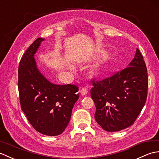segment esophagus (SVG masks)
<instances>
[{
    "label": "esophagus",
    "mask_w": 159,
    "mask_h": 159,
    "mask_svg": "<svg viewBox=\"0 0 159 159\" xmlns=\"http://www.w3.org/2000/svg\"><path fill=\"white\" fill-rule=\"evenodd\" d=\"M80 93L82 95V96H84V95L87 94V93H88V89H86V88H83V89H82L80 90Z\"/></svg>",
    "instance_id": "obj_1"
}]
</instances>
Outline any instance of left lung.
I'll list each match as a JSON object with an SVG mask.
<instances>
[{
  "label": "left lung",
  "instance_id": "obj_1",
  "mask_svg": "<svg viewBox=\"0 0 159 159\" xmlns=\"http://www.w3.org/2000/svg\"><path fill=\"white\" fill-rule=\"evenodd\" d=\"M91 97L96 106L94 118L108 132L131 126L146 103L148 77L139 49L128 67L100 82L92 80Z\"/></svg>",
  "mask_w": 159,
  "mask_h": 159
}]
</instances>
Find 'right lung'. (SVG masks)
<instances>
[{"mask_svg":"<svg viewBox=\"0 0 159 159\" xmlns=\"http://www.w3.org/2000/svg\"><path fill=\"white\" fill-rule=\"evenodd\" d=\"M44 39L38 38L19 64L18 90L21 108L33 127L43 135L56 136L65 130L79 98L78 87L52 84L39 70L34 55Z\"/></svg>","mask_w":159,"mask_h":159,"instance_id":"right-lung-1","label":"right lung"}]
</instances>
